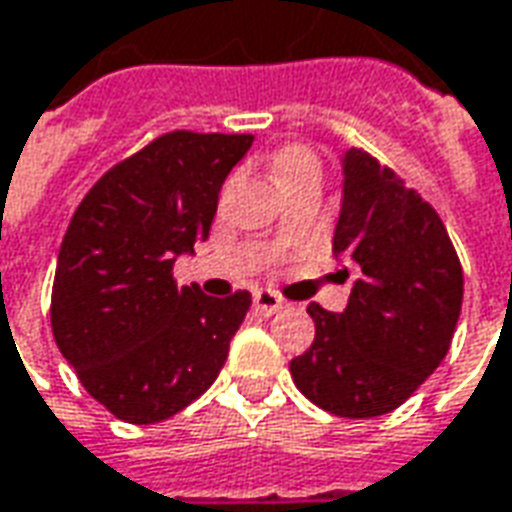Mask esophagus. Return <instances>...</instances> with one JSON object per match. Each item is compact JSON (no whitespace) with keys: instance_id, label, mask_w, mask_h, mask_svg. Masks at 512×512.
<instances>
[{"instance_id":"esophagus-1","label":"esophagus","mask_w":512,"mask_h":512,"mask_svg":"<svg viewBox=\"0 0 512 512\" xmlns=\"http://www.w3.org/2000/svg\"><path fill=\"white\" fill-rule=\"evenodd\" d=\"M252 305H255V310H260L263 316H271V313H280L282 307H285V302H282L280 296L274 291H255L252 293Z\"/></svg>"}]
</instances>
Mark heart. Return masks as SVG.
<instances>
[{"mask_svg": "<svg viewBox=\"0 0 512 512\" xmlns=\"http://www.w3.org/2000/svg\"><path fill=\"white\" fill-rule=\"evenodd\" d=\"M302 171H318L316 157L305 146H288L274 157V177L280 182L293 177V174H302Z\"/></svg>", "mask_w": 512, "mask_h": 512, "instance_id": "obj_1", "label": "heart"}]
</instances>
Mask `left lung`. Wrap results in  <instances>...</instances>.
Returning a JSON list of instances; mask_svg holds the SVG:
<instances>
[{
  "mask_svg": "<svg viewBox=\"0 0 512 512\" xmlns=\"http://www.w3.org/2000/svg\"><path fill=\"white\" fill-rule=\"evenodd\" d=\"M341 174L332 252L360 274L341 313L307 305L316 338L291 360V377L327 413L374 418L441 366L463 305V268L438 213L391 169L349 149Z\"/></svg>",
  "mask_w": 512,
  "mask_h": 512,
  "instance_id": "8db88e82",
  "label": "left lung"
}]
</instances>
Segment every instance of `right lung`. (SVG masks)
<instances>
[{"label":"right lung","instance_id":"add662e5","mask_svg":"<svg viewBox=\"0 0 512 512\" xmlns=\"http://www.w3.org/2000/svg\"><path fill=\"white\" fill-rule=\"evenodd\" d=\"M252 135L169 132L113 166L71 219L52 288L57 349L99 405L155 424L213 385L252 296L177 288Z\"/></svg>","mask_w":512,"mask_h":512}]
</instances>
